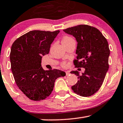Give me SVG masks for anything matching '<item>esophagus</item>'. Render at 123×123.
Segmentation results:
<instances>
[{"label": "esophagus", "mask_w": 123, "mask_h": 123, "mask_svg": "<svg viewBox=\"0 0 123 123\" xmlns=\"http://www.w3.org/2000/svg\"><path fill=\"white\" fill-rule=\"evenodd\" d=\"M70 74V72L69 71H66V75H69Z\"/></svg>", "instance_id": "1"}]
</instances>
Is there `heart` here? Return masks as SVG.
I'll return each mask as SVG.
<instances>
[{"mask_svg":"<svg viewBox=\"0 0 123 123\" xmlns=\"http://www.w3.org/2000/svg\"><path fill=\"white\" fill-rule=\"evenodd\" d=\"M73 40V38H71V37H69V36H66V37H65L64 38H63L62 41V42L68 41H70V40ZM63 65H65V63H63Z\"/></svg>","mask_w":123,"mask_h":123,"instance_id":"heart-1","label":"heart"}]
</instances>
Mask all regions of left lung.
Here are the masks:
<instances>
[{"mask_svg":"<svg viewBox=\"0 0 123 123\" xmlns=\"http://www.w3.org/2000/svg\"><path fill=\"white\" fill-rule=\"evenodd\" d=\"M63 31L73 36L77 41L74 65L85 69L81 75L78 71H71L78 77L77 83L71 88L81 96L92 95L100 88L109 68L108 42L98 29L88 25H78Z\"/></svg>","mask_w":123,"mask_h":123,"instance_id":"1","label":"left lung"}]
</instances>
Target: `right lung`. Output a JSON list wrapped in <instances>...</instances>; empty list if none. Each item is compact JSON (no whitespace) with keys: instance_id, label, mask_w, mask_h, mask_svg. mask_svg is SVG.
<instances>
[{"instance_id":"obj_1","label":"right lung","mask_w":123,"mask_h":123,"mask_svg":"<svg viewBox=\"0 0 123 123\" xmlns=\"http://www.w3.org/2000/svg\"><path fill=\"white\" fill-rule=\"evenodd\" d=\"M29 31L14 41L11 49V67L18 88L29 99L40 101L50 95L57 78L66 73L57 69L44 70L42 56L49 53L50 45L60 33Z\"/></svg>"}]
</instances>
